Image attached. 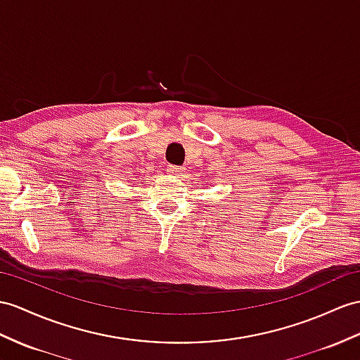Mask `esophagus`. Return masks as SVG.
<instances>
[{"mask_svg":"<svg viewBox=\"0 0 360 360\" xmlns=\"http://www.w3.org/2000/svg\"><path fill=\"white\" fill-rule=\"evenodd\" d=\"M169 172H171L172 175H177V177H181V175L185 174L186 171H185V168H181V166H174V165H171V166H169Z\"/></svg>","mask_w":360,"mask_h":360,"instance_id":"1","label":"esophagus"}]
</instances>
